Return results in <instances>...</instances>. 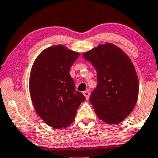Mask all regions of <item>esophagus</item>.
<instances>
[{
	"label": "esophagus",
	"instance_id": "obj_1",
	"mask_svg": "<svg viewBox=\"0 0 158 158\" xmlns=\"http://www.w3.org/2000/svg\"><path fill=\"white\" fill-rule=\"evenodd\" d=\"M83 95L85 97L86 100H88V99H89V97H90V92H89V91H84V92H83Z\"/></svg>",
	"mask_w": 158,
	"mask_h": 158
}]
</instances>
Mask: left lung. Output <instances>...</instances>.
Masks as SVG:
<instances>
[{"label": "left lung", "instance_id": "1", "mask_svg": "<svg viewBox=\"0 0 158 158\" xmlns=\"http://www.w3.org/2000/svg\"><path fill=\"white\" fill-rule=\"evenodd\" d=\"M95 67L98 86L90 103L100 120L119 124L132 112L139 94V81L133 62L121 48L110 43L82 54Z\"/></svg>", "mask_w": 158, "mask_h": 158}]
</instances>
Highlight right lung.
I'll list each match as a JSON object with an SVG mask.
<instances>
[{
    "label": "right lung",
    "instance_id": "obj_1",
    "mask_svg": "<svg viewBox=\"0 0 158 158\" xmlns=\"http://www.w3.org/2000/svg\"><path fill=\"white\" fill-rule=\"evenodd\" d=\"M79 53L62 45L43 50L33 64L29 91L37 115L55 129L68 127L75 119L77 109L85 100L76 91L70 69Z\"/></svg>",
    "mask_w": 158,
    "mask_h": 158
}]
</instances>
